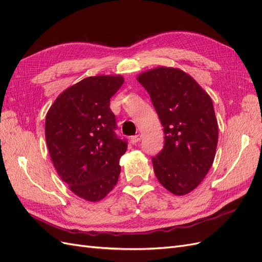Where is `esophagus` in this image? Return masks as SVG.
<instances>
[{"label": "esophagus", "mask_w": 262, "mask_h": 262, "mask_svg": "<svg viewBox=\"0 0 262 262\" xmlns=\"http://www.w3.org/2000/svg\"><path fill=\"white\" fill-rule=\"evenodd\" d=\"M140 140H141V136H140V134H137V136H133V137H131V139H130V141H131V143H132V144H137V143H139Z\"/></svg>", "instance_id": "esophagus-1"}]
</instances>
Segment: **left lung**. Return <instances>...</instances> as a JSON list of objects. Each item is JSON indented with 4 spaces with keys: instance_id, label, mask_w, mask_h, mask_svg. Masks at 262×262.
I'll list each match as a JSON object with an SVG mask.
<instances>
[{
    "instance_id": "left-lung-1",
    "label": "left lung",
    "mask_w": 262,
    "mask_h": 262,
    "mask_svg": "<svg viewBox=\"0 0 262 262\" xmlns=\"http://www.w3.org/2000/svg\"><path fill=\"white\" fill-rule=\"evenodd\" d=\"M137 80L164 126V148L152 158L155 175L172 194H188L201 184L215 157L219 126L210 95L178 68L157 67Z\"/></svg>"
}]
</instances>
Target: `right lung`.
<instances>
[{
    "mask_svg": "<svg viewBox=\"0 0 262 262\" xmlns=\"http://www.w3.org/2000/svg\"><path fill=\"white\" fill-rule=\"evenodd\" d=\"M124 82L121 75L86 77L68 87L46 116V141L59 177L77 196L100 201L117 185L125 141L115 134L110 98Z\"/></svg>",
    "mask_w": 262,
    "mask_h": 262,
    "instance_id": "add662e5",
    "label": "right lung"
}]
</instances>
